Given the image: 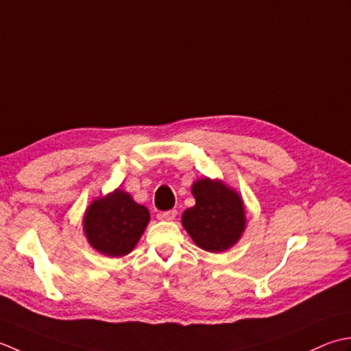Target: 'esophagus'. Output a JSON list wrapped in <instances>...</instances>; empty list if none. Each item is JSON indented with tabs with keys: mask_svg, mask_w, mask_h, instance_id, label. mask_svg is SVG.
<instances>
[{
	"mask_svg": "<svg viewBox=\"0 0 351 351\" xmlns=\"http://www.w3.org/2000/svg\"><path fill=\"white\" fill-rule=\"evenodd\" d=\"M160 217H162V219L173 221V219H176V217H177V210H176V209H173V210H167V212H163Z\"/></svg>",
	"mask_w": 351,
	"mask_h": 351,
	"instance_id": "34e87169",
	"label": "esophagus"
}]
</instances>
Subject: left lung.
<instances>
[{
	"instance_id": "obj_1",
	"label": "left lung",
	"mask_w": 351,
	"mask_h": 351,
	"mask_svg": "<svg viewBox=\"0 0 351 351\" xmlns=\"http://www.w3.org/2000/svg\"><path fill=\"white\" fill-rule=\"evenodd\" d=\"M191 192L195 206L186 209L182 226L195 244L209 253H223L242 238L247 227L244 199L218 178H198Z\"/></svg>"
}]
</instances>
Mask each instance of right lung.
Listing matches in <instances>:
<instances>
[{
  "label": "right lung",
  "instance_id": "obj_1",
  "mask_svg": "<svg viewBox=\"0 0 351 351\" xmlns=\"http://www.w3.org/2000/svg\"><path fill=\"white\" fill-rule=\"evenodd\" d=\"M149 223V212L128 192L115 189L92 199L83 215V232L89 245L107 257L133 252Z\"/></svg>",
  "mask_w": 351,
  "mask_h": 351
}]
</instances>
